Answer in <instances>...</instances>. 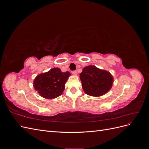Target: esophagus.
Wrapping results in <instances>:
<instances>
[{"instance_id": "obj_1", "label": "esophagus", "mask_w": 149, "mask_h": 149, "mask_svg": "<svg viewBox=\"0 0 149 149\" xmlns=\"http://www.w3.org/2000/svg\"><path fill=\"white\" fill-rule=\"evenodd\" d=\"M71 73L74 75H77V71H72Z\"/></svg>"}]
</instances>
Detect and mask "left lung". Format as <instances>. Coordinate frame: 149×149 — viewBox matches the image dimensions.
I'll use <instances>...</instances> for the list:
<instances>
[{
  "instance_id": "8db88e82",
  "label": "left lung",
  "mask_w": 149,
  "mask_h": 149,
  "mask_svg": "<svg viewBox=\"0 0 149 149\" xmlns=\"http://www.w3.org/2000/svg\"><path fill=\"white\" fill-rule=\"evenodd\" d=\"M79 75L84 93L93 97H100L106 94L114 81L113 76L109 71L93 65L84 67Z\"/></svg>"
}]
</instances>
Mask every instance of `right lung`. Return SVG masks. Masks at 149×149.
Here are the masks:
<instances>
[{
  "label": "right lung",
  "instance_id": "1",
  "mask_svg": "<svg viewBox=\"0 0 149 149\" xmlns=\"http://www.w3.org/2000/svg\"><path fill=\"white\" fill-rule=\"evenodd\" d=\"M71 76L70 72H62L59 68H53L46 73L36 76L33 87L40 96L53 100L61 95L65 83Z\"/></svg>",
  "mask_w": 149,
  "mask_h": 149
}]
</instances>
